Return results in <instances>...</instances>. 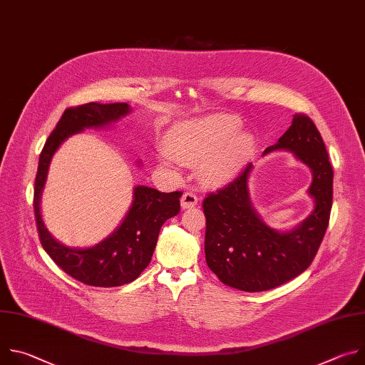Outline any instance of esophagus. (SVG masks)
Masks as SVG:
<instances>
[{
	"instance_id": "34e87169",
	"label": "esophagus",
	"mask_w": 365,
	"mask_h": 365,
	"mask_svg": "<svg viewBox=\"0 0 365 365\" xmlns=\"http://www.w3.org/2000/svg\"><path fill=\"white\" fill-rule=\"evenodd\" d=\"M197 196L192 192H186L182 199H180V206L183 207V210H189V207H193L196 203H197Z\"/></svg>"
}]
</instances>
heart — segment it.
<instances>
[{
    "instance_id": "obj_1",
    "label": "heart",
    "mask_w": 365,
    "mask_h": 365,
    "mask_svg": "<svg viewBox=\"0 0 365 365\" xmlns=\"http://www.w3.org/2000/svg\"><path fill=\"white\" fill-rule=\"evenodd\" d=\"M240 128L241 120L230 114L176 124L158 160L163 168H170L175 160L189 166L200 163L199 175L205 183H228L251 160L257 145L254 134Z\"/></svg>"
}]
</instances>
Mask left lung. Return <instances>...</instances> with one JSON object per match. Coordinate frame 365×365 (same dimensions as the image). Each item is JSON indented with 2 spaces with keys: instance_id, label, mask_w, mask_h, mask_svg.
<instances>
[{
  "instance_id": "obj_1",
  "label": "left lung",
  "mask_w": 365,
  "mask_h": 365,
  "mask_svg": "<svg viewBox=\"0 0 365 365\" xmlns=\"http://www.w3.org/2000/svg\"><path fill=\"white\" fill-rule=\"evenodd\" d=\"M282 150L293 153L312 172L307 195L314 199V210L300 224L277 231L259 217L248 189L252 165L203 200L206 264L224 284L242 292L270 290L303 273L328 228L334 172L314 121L294 114L289 130L263 155Z\"/></svg>"
}]
</instances>
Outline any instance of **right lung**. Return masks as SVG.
Here are the masks:
<instances>
[{
    "label": "right lung",
    "instance_id": "right-lung-1",
    "mask_svg": "<svg viewBox=\"0 0 365 365\" xmlns=\"http://www.w3.org/2000/svg\"><path fill=\"white\" fill-rule=\"evenodd\" d=\"M130 113L131 107L125 102H89L76 108H68L40 153L34 183V214L41 245L65 273L88 286L117 287L135 280L150 264L162 225L180 211L182 192L166 193L138 185L133 189L130 210L121 224L107 238L92 247L65 245L47 230L40 202L48 166L58 148L71 135L86 128L110 127Z\"/></svg>",
    "mask_w": 365,
    "mask_h": 365
}]
</instances>
